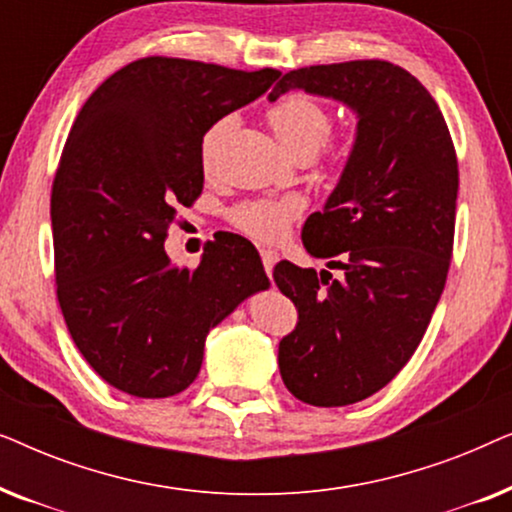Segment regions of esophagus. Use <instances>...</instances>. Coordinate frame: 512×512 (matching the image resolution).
<instances>
[{"label":"esophagus","instance_id":"esophagus-1","mask_svg":"<svg viewBox=\"0 0 512 512\" xmlns=\"http://www.w3.org/2000/svg\"><path fill=\"white\" fill-rule=\"evenodd\" d=\"M261 258H263L265 272H268V275L272 277V270H275V265L279 261V254H277V251H272V249H261Z\"/></svg>","mask_w":512,"mask_h":512}]
</instances>
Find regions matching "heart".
<instances>
[{"instance_id":"1","label":"heart","mask_w":512,"mask_h":512,"mask_svg":"<svg viewBox=\"0 0 512 512\" xmlns=\"http://www.w3.org/2000/svg\"><path fill=\"white\" fill-rule=\"evenodd\" d=\"M268 121L277 142L291 156L317 153L319 146L328 137V132H331V114H328V109L307 95H289L279 100L268 111ZM233 125L235 118L226 116L207 130L205 139H202V163H205V167L212 165L216 149H219L223 137L233 130ZM300 212H303V200L300 198L256 200L244 202V205L237 207L233 212V221L247 235L265 242H275L282 240L291 221Z\"/></svg>"}]
</instances>
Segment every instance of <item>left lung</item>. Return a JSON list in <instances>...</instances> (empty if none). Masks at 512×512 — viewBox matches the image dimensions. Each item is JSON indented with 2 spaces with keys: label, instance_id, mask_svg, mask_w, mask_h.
I'll list each match as a JSON object with an SVG mask.
<instances>
[{
  "label": "left lung",
  "instance_id": "1",
  "mask_svg": "<svg viewBox=\"0 0 512 512\" xmlns=\"http://www.w3.org/2000/svg\"><path fill=\"white\" fill-rule=\"evenodd\" d=\"M289 90L340 102L356 116L354 144L321 212L303 226L307 254L328 270L275 268L298 307L279 342V373L298 401L359 403L394 380L422 342L450 268L459 170L436 100L415 76L382 60L293 69Z\"/></svg>",
  "mask_w": 512,
  "mask_h": 512
}]
</instances>
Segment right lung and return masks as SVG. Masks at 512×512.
Wrapping results in <instances>:
<instances>
[{
    "label": "right lung",
    "mask_w": 512,
    "mask_h": 512,
    "mask_svg": "<svg viewBox=\"0 0 512 512\" xmlns=\"http://www.w3.org/2000/svg\"><path fill=\"white\" fill-rule=\"evenodd\" d=\"M279 74L144 58L76 116L51 195L55 284L74 345L111 387L137 398L184 391L207 333L270 289L240 235L209 242L195 270L174 268L163 242L177 209L202 193V137Z\"/></svg>",
    "instance_id": "1"
}]
</instances>
